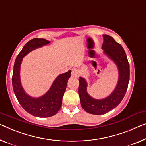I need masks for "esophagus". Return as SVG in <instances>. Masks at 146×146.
<instances>
[{"label": "esophagus", "mask_w": 146, "mask_h": 146, "mask_svg": "<svg viewBox=\"0 0 146 146\" xmlns=\"http://www.w3.org/2000/svg\"><path fill=\"white\" fill-rule=\"evenodd\" d=\"M79 71L77 69H75V68L72 69V70H71V75H72L73 77H77L79 76Z\"/></svg>", "instance_id": "esophagus-1"}]
</instances>
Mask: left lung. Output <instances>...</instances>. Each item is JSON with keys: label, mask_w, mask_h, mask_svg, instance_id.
<instances>
[{"label": "left lung", "mask_w": 146, "mask_h": 146, "mask_svg": "<svg viewBox=\"0 0 146 146\" xmlns=\"http://www.w3.org/2000/svg\"><path fill=\"white\" fill-rule=\"evenodd\" d=\"M103 53L116 65L118 69V80L116 86L107 97L96 99L87 92L88 83L81 76L79 77V94L80 104L87 113L93 115H103L117 107L121 103L127 90L130 78V68L127 55L122 46L111 36L103 35Z\"/></svg>", "instance_id": "obj_1"}]
</instances>
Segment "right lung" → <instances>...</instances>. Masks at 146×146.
<instances>
[{"label":"right lung","instance_id":"obj_1","mask_svg":"<svg viewBox=\"0 0 146 146\" xmlns=\"http://www.w3.org/2000/svg\"><path fill=\"white\" fill-rule=\"evenodd\" d=\"M50 43V41L46 39L36 38L26 43L17 56L13 70L12 86L19 103L29 114L40 118L54 116L59 111L67 81L71 77V71L69 70L58 75L44 94L39 97H33L28 94L23 88L20 78V69L23 58L27 54Z\"/></svg>","mask_w":146,"mask_h":146}]
</instances>
